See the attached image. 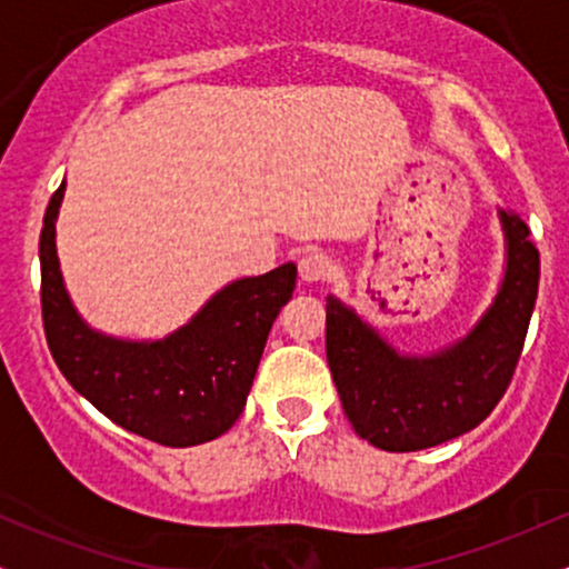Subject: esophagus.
<instances>
[{
    "label": "esophagus",
    "instance_id": "obj_1",
    "mask_svg": "<svg viewBox=\"0 0 569 569\" xmlns=\"http://www.w3.org/2000/svg\"><path fill=\"white\" fill-rule=\"evenodd\" d=\"M329 272H331V264L323 253L310 251L299 259V278H302L305 283H323V280L329 278Z\"/></svg>",
    "mask_w": 569,
    "mask_h": 569
}]
</instances>
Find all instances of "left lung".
<instances>
[{
	"label": "left lung",
	"mask_w": 569,
	"mask_h": 569,
	"mask_svg": "<svg viewBox=\"0 0 569 569\" xmlns=\"http://www.w3.org/2000/svg\"><path fill=\"white\" fill-rule=\"evenodd\" d=\"M506 264L492 302L471 329L433 352H403L358 316L326 297V358L352 430L385 452H417L457 439L487 420L511 382L525 348L540 257L530 227L498 208Z\"/></svg>",
	"instance_id": "1"
}]
</instances>
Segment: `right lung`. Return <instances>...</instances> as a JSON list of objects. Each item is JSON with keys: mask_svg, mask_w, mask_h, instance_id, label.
Listing matches in <instances>:
<instances>
[{"mask_svg": "<svg viewBox=\"0 0 569 569\" xmlns=\"http://www.w3.org/2000/svg\"><path fill=\"white\" fill-rule=\"evenodd\" d=\"M67 181L39 234L44 337L71 388L109 420L162 447H194L234 426L262 361L267 335L297 286L286 262L227 283L162 339L103 335L80 316L63 283L56 221Z\"/></svg>", "mask_w": 569, "mask_h": 569, "instance_id": "add662e5", "label": "right lung"}]
</instances>
